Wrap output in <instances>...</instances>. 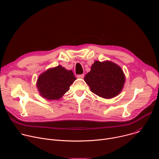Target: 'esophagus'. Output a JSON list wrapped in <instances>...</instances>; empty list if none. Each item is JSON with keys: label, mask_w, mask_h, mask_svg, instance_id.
<instances>
[{"label": "esophagus", "mask_w": 159, "mask_h": 159, "mask_svg": "<svg viewBox=\"0 0 159 159\" xmlns=\"http://www.w3.org/2000/svg\"><path fill=\"white\" fill-rule=\"evenodd\" d=\"M84 74L77 75V78L78 79H83V78H84Z\"/></svg>", "instance_id": "obj_1"}]
</instances>
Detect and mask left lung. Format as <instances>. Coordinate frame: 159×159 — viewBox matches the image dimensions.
Listing matches in <instances>:
<instances>
[{"label":"left lung","mask_w":159,"mask_h":159,"mask_svg":"<svg viewBox=\"0 0 159 159\" xmlns=\"http://www.w3.org/2000/svg\"><path fill=\"white\" fill-rule=\"evenodd\" d=\"M84 81L91 92L100 97L111 98L122 91L126 77L116 64L110 61H96L91 66V71L84 77Z\"/></svg>","instance_id":"1"}]
</instances>
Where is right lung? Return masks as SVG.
<instances>
[{"label": "right lung", "instance_id": "add662e5", "mask_svg": "<svg viewBox=\"0 0 159 159\" xmlns=\"http://www.w3.org/2000/svg\"><path fill=\"white\" fill-rule=\"evenodd\" d=\"M71 70L58 65L41 73L37 80L40 95L47 100H58L68 91L76 80Z\"/></svg>", "mask_w": 159, "mask_h": 159}]
</instances>
